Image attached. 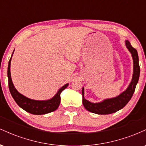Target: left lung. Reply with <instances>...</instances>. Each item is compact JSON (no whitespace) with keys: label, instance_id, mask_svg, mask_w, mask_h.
Returning a JSON list of instances; mask_svg holds the SVG:
<instances>
[{"label":"left lung","instance_id":"1","mask_svg":"<svg viewBox=\"0 0 146 146\" xmlns=\"http://www.w3.org/2000/svg\"><path fill=\"white\" fill-rule=\"evenodd\" d=\"M125 46L132 54L133 59V75L131 82L127 89L115 98L107 99L99 103H92L84 98V92L82 88V103L84 108L91 113L98 115H108L111 114L123 108L132 97L135 88L139 81L140 75V66L139 64V56L137 51L130 44V42L125 40Z\"/></svg>","mask_w":146,"mask_h":146}]
</instances>
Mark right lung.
<instances>
[{"mask_svg":"<svg viewBox=\"0 0 146 146\" xmlns=\"http://www.w3.org/2000/svg\"><path fill=\"white\" fill-rule=\"evenodd\" d=\"M14 51H13V53H14ZM12 55H11V56H12ZM11 60V57L9 61V64H8V85H9V91L11 93V96L13 97L16 104L25 111L31 114H33V115H44V114L51 113V112L56 110L60 104V100H61L60 93L68 86V84H66L64 86L61 87L56 95L50 100L39 101V100H33L31 99L27 98V97L21 94L19 92H18V90L16 89L14 84H13L11 73H10Z\"/></svg>","mask_w":146,"mask_h":146,"instance_id":"right-lung-1","label":"right lung"}]
</instances>
